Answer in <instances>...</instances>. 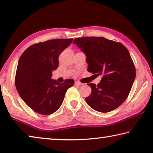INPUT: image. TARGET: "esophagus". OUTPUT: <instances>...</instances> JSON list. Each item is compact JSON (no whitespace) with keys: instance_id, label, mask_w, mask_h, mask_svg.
Here are the masks:
<instances>
[{"instance_id":"34e87169","label":"esophagus","mask_w":153,"mask_h":153,"mask_svg":"<svg viewBox=\"0 0 153 153\" xmlns=\"http://www.w3.org/2000/svg\"><path fill=\"white\" fill-rule=\"evenodd\" d=\"M75 85H76V86H82V85H83V84L82 83H81V82H75Z\"/></svg>"}]
</instances>
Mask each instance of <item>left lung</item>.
I'll use <instances>...</instances> for the list:
<instances>
[{
    "label": "left lung",
    "instance_id": "left-lung-1",
    "mask_svg": "<svg viewBox=\"0 0 153 153\" xmlns=\"http://www.w3.org/2000/svg\"><path fill=\"white\" fill-rule=\"evenodd\" d=\"M74 43L86 54L88 71L102 78L86 101L98 112L107 113L122 104L130 92L136 68L128 49L120 42L103 37L75 38Z\"/></svg>",
    "mask_w": 153,
    "mask_h": 153
}]
</instances>
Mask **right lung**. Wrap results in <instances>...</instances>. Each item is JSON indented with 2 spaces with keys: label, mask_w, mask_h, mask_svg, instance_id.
Listing matches in <instances>:
<instances>
[{
  "label": "right lung",
  "mask_w": 153,
  "mask_h": 153,
  "mask_svg": "<svg viewBox=\"0 0 153 153\" xmlns=\"http://www.w3.org/2000/svg\"><path fill=\"white\" fill-rule=\"evenodd\" d=\"M73 38L55 39L34 44L25 50L18 62L15 86L21 98L31 109L48 115L59 109L65 94L74 80L63 83L51 79L59 67V56L71 45Z\"/></svg>",
  "instance_id": "obj_1"
}]
</instances>
